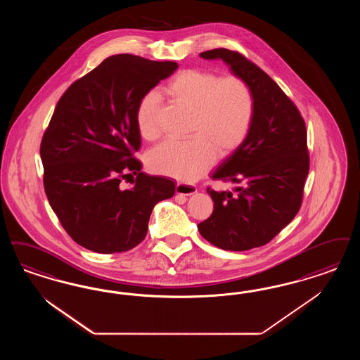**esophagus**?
I'll return each instance as SVG.
<instances>
[{
	"instance_id": "obj_1",
	"label": "esophagus",
	"mask_w": 360,
	"mask_h": 360,
	"mask_svg": "<svg viewBox=\"0 0 360 360\" xmlns=\"http://www.w3.org/2000/svg\"><path fill=\"white\" fill-rule=\"evenodd\" d=\"M175 191L176 194H184V195H191L194 193H197V186L190 185L186 182H178L175 186Z\"/></svg>"
}]
</instances>
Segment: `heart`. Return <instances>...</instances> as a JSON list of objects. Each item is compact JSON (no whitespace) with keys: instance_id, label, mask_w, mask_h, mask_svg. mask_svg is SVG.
Here are the masks:
<instances>
[{"instance_id":"heart-1","label":"heart","mask_w":360,"mask_h":360,"mask_svg":"<svg viewBox=\"0 0 360 360\" xmlns=\"http://www.w3.org/2000/svg\"><path fill=\"white\" fill-rule=\"evenodd\" d=\"M163 92L191 112L185 141H166L151 150L148 166L155 173L193 181L206 173L214 155L226 158L249 135L256 112L250 86L240 76L187 68L175 73ZM159 98L148 91L138 101L135 123L142 138L159 136Z\"/></svg>"}]
</instances>
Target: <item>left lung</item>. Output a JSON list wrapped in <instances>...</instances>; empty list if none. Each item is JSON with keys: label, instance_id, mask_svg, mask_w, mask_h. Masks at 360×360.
Returning <instances> with one entry per match:
<instances>
[{"label": "left lung", "instance_id": "8db88e82", "mask_svg": "<svg viewBox=\"0 0 360 360\" xmlns=\"http://www.w3.org/2000/svg\"><path fill=\"white\" fill-rule=\"evenodd\" d=\"M201 58H221L243 77L256 112L246 139L212 175L240 186L234 194L207 187L214 209L198 231L224 250H249L274 240L300 210L309 172L305 122L274 79L243 53L217 48Z\"/></svg>", "mask_w": 360, "mask_h": 360}]
</instances>
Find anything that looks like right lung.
<instances>
[{
  "label": "right lung",
  "mask_w": 360,
  "mask_h": 360,
  "mask_svg": "<svg viewBox=\"0 0 360 360\" xmlns=\"http://www.w3.org/2000/svg\"><path fill=\"white\" fill-rule=\"evenodd\" d=\"M178 68L174 61L134 55L105 58L73 82L44 132V188L64 231L96 253H120L141 244L159 201L175 184L141 172L135 110L144 94ZM134 173L133 187L120 182Z\"/></svg>",
  "instance_id": "add662e5"
}]
</instances>
